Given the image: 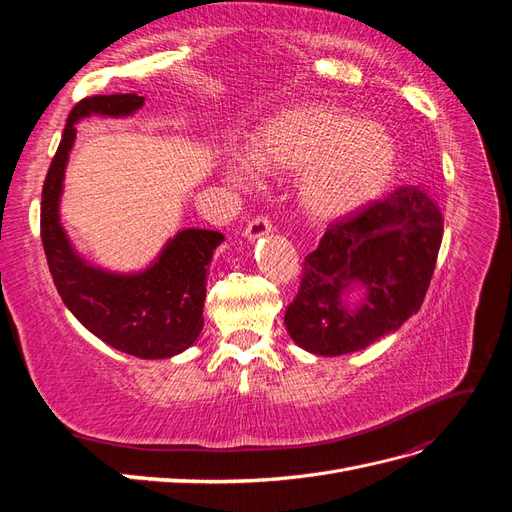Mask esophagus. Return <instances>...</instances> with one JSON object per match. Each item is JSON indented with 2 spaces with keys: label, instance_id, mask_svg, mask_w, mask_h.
I'll list each match as a JSON object with an SVG mask.
<instances>
[{
  "label": "esophagus",
  "instance_id": "esophagus-1",
  "mask_svg": "<svg viewBox=\"0 0 512 512\" xmlns=\"http://www.w3.org/2000/svg\"><path fill=\"white\" fill-rule=\"evenodd\" d=\"M269 232H271V220L267 218V215H256V218L245 226V237L250 241H254L262 235H269Z\"/></svg>",
  "mask_w": 512,
  "mask_h": 512
}]
</instances>
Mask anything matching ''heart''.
I'll list each match as a JSON object with an SVG mask.
<instances>
[{
  "instance_id": "b5f03b06",
  "label": "heart",
  "mask_w": 512,
  "mask_h": 512,
  "mask_svg": "<svg viewBox=\"0 0 512 512\" xmlns=\"http://www.w3.org/2000/svg\"><path fill=\"white\" fill-rule=\"evenodd\" d=\"M250 160L271 173L301 170V207L312 218L329 222L365 207L389 185L397 145L378 121L299 106L262 123L252 138ZM230 177L237 183L250 181V164L235 158Z\"/></svg>"
}]
</instances>
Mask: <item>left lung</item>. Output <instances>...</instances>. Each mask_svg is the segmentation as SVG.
Returning a JSON list of instances; mask_svg holds the SVG:
<instances>
[{"instance_id": "1", "label": "left lung", "mask_w": 512, "mask_h": 512, "mask_svg": "<svg viewBox=\"0 0 512 512\" xmlns=\"http://www.w3.org/2000/svg\"><path fill=\"white\" fill-rule=\"evenodd\" d=\"M442 232L438 205L418 185H399L329 224L286 307L294 344L339 356L397 331L423 305Z\"/></svg>"}]
</instances>
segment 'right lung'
<instances>
[{
  "instance_id": "right-lung-1",
  "label": "right lung",
  "mask_w": 512,
  "mask_h": 512,
  "mask_svg": "<svg viewBox=\"0 0 512 512\" xmlns=\"http://www.w3.org/2000/svg\"><path fill=\"white\" fill-rule=\"evenodd\" d=\"M136 94L91 96L76 104L42 185L40 237L61 301L87 331L138 359H168L190 348L203 331L207 269L224 241L218 230L188 228L166 243L141 273L96 269L72 250L59 224V196L76 136L74 123L89 115L123 117L143 106Z\"/></svg>"
}]
</instances>
